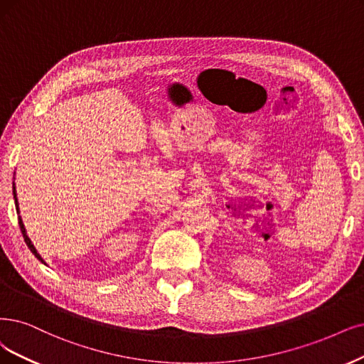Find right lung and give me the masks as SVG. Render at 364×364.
<instances>
[{"label": "right lung", "mask_w": 364, "mask_h": 364, "mask_svg": "<svg viewBox=\"0 0 364 364\" xmlns=\"http://www.w3.org/2000/svg\"><path fill=\"white\" fill-rule=\"evenodd\" d=\"M13 199H15V205H16V213L19 214V204H18V198H16V187H15V181H13ZM19 219V226H21V231H22V235H23V240H25V243H26V246L30 247V250L33 252V255L34 257L38 259V261H42L43 264H46L45 261H43V258L40 257V253L37 252V249L34 247V245H33V241L30 240V237L26 235V230H25V225H23V222H22V218L19 216L18 218Z\"/></svg>", "instance_id": "1"}]
</instances>
